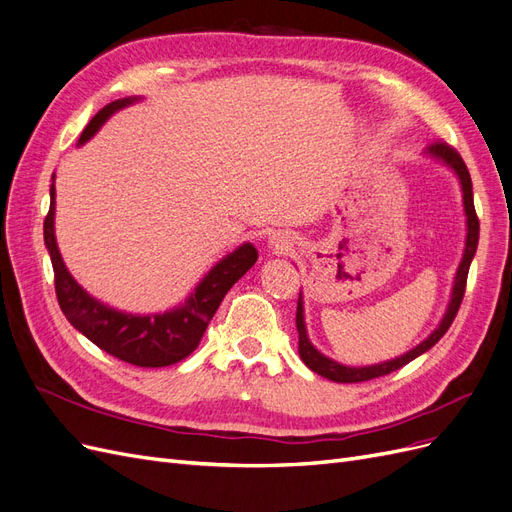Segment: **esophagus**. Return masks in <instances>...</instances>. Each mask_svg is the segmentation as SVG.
Listing matches in <instances>:
<instances>
[{
    "mask_svg": "<svg viewBox=\"0 0 512 512\" xmlns=\"http://www.w3.org/2000/svg\"><path fill=\"white\" fill-rule=\"evenodd\" d=\"M271 245L275 247V250H277V252H286V250H288V247H290V245H288V241H286V239H280V237H277V239H273V241H271Z\"/></svg>",
    "mask_w": 512,
    "mask_h": 512,
    "instance_id": "esophagus-1",
    "label": "esophagus"
}]
</instances>
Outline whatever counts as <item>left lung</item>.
Wrapping results in <instances>:
<instances>
[{
    "label": "left lung",
    "mask_w": 512,
    "mask_h": 512,
    "mask_svg": "<svg viewBox=\"0 0 512 512\" xmlns=\"http://www.w3.org/2000/svg\"><path fill=\"white\" fill-rule=\"evenodd\" d=\"M429 153H431V156L444 160L459 175L461 190H463V207H466V215H468L466 252H463V260H461L457 277H455L453 299H451V303H448V309H446V314H444V318L440 322V327L433 331L423 344H418L414 350L406 352L404 356H399V359L386 361V363H380V365H371V367H346V365H339V363L327 359V356L320 354L312 344H309L307 333H305V322H303V305H301V299H299V305H297V331H299V354H301V359H303V363L309 369L316 371V374H320L324 378L333 380V382H365V380H374V378H380V376H389L391 371L401 369L404 365H408L410 361H414L416 356H421L423 352H427L431 346H436L440 342V337L448 331V327H451L457 312H459V305L463 301V294H466L468 271H470V262H472L474 254H476L478 230H480L478 215H476V209H474L472 179H470L466 162H463V158L459 156V151L453 145H448L446 141H433L429 145Z\"/></svg>",
    "instance_id": "left-lung-1"
}]
</instances>
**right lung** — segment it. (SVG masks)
Masks as SVG:
<instances>
[{"label": "right lung", "instance_id": "obj_1", "mask_svg": "<svg viewBox=\"0 0 512 512\" xmlns=\"http://www.w3.org/2000/svg\"><path fill=\"white\" fill-rule=\"evenodd\" d=\"M136 98H123L106 104L96 117L87 123L81 134V143L89 141L102 123L119 108L132 104ZM55 185H51V207L44 218V243L51 254L55 273V294L61 312L79 329L89 342L108 352L119 361L138 367H166L183 361L192 354L203 337L207 324L218 312L226 292L239 282V277L252 269L258 260L256 247L245 243L239 250L226 256L215 265L196 292L183 307L160 316H128L104 307L100 301L74 282L64 260L59 256L55 232Z\"/></svg>", "mask_w": 512, "mask_h": 512}]
</instances>
